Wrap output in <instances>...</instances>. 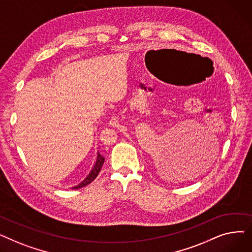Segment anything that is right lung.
I'll use <instances>...</instances> for the list:
<instances>
[{"label": "right lung", "mask_w": 252, "mask_h": 252, "mask_svg": "<svg viewBox=\"0 0 252 252\" xmlns=\"http://www.w3.org/2000/svg\"><path fill=\"white\" fill-rule=\"evenodd\" d=\"M104 160L105 158L99 153V151H97L95 153V157H94V161H93V164H92V167L91 169L89 170V173L83 178V180L79 181L75 186H73L71 189L75 190V189H79V188H83L85 186H87V185L91 184L93 181H94L97 176L99 175L100 170L102 168V165L104 163Z\"/></svg>", "instance_id": "1"}]
</instances>
